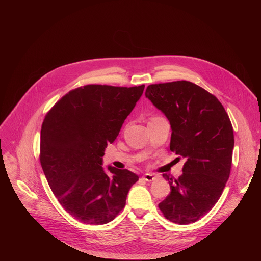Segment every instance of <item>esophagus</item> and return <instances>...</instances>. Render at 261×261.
<instances>
[{
  "mask_svg": "<svg viewBox=\"0 0 261 261\" xmlns=\"http://www.w3.org/2000/svg\"><path fill=\"white\" fill-rule=\"evenodd\" d=\"M142 178L144 180H146V181H153L154 179H156V176L154 174H152V173H145V174H143Z\"/></svg>",
  "mask_w": 261,
  "mask_h": 261,
  "instance_id": "obj_1",
  "label": "esophagus"
}]
</instances>
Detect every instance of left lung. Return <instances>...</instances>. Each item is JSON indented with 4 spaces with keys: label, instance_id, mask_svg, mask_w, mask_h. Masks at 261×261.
<instances>
[{
    "label": "left lung",
    "instance_id": "obj_1",
    "mask_svg": "<svg viewBox=\"0 0 261 261\" xmlns=\"http://www.w3.org/2000/svg\"><path fill=\"white\" fill-rule=\"evenodd\" d=\"M145 97L170 123V151L177 160H186L176 179L163 174L170 193L158 206L167 220L190 224L213 208L229 178L234 145L231 122L221 102L191 82L150 85Z\"/></svg>",
    "mask_w": 261,
    "mask_h": 261
}]
</instances>
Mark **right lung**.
I'll list each match as a JSON object with an SVG mask.
<instances>
[{
    "instance_id": "1",
    "label": "right lung",
    "mask_w": 261,
    "mask_h": 261,
    "mask_svg": "<svg viewBox=\"0 0 261 261\" xmlns=\"http://www.w3.org/2000/svg\"><path fill=\"white\" fill-rule=\"evenodd\" d=\"M138 87L87 85L63 96L46 114L40 136V163L55 196L72 217L86 224L113 221L126 204L138 176L102 167L113 143L143 93Z\"/></svg>"
}]
</instances>
